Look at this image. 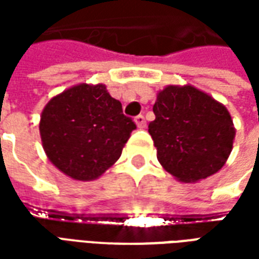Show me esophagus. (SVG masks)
<instances>
[{
	"label": "esophagus",
	"mask_w": 259,
	"mask_h": 259,
	"mask_svg": "<svg viewBox=\"0 0 259 259\" xmlns=\"http://www.w3.org/2000/svg\"><path fill=\"white\" fill-rule=\"evenodd\" d=\"M135 122L139 129H144V127H146L147 122H146V118H144L143 115H137V116L135 118Z\"/></svg>",
	"instance_id": "esophagus-1"
}]
</instances>
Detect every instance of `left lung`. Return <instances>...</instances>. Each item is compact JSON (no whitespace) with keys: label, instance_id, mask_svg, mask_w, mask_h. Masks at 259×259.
<instances>
[{"label":"left lung","instance_id":"left-lung-1","mask_svg":"<svg viewBox=\"0 0 259 259\" xmlns=\"http://www.w3.org/2000/svg\"><path fill=\"white\" fill-rule=\"evenodd\" d=\"M148 124L159 163L180 182L217 174L232 151L233 120L228 109L193 85L158 93Z\"/></svg>","mask_w":259,"mask_h":259}]
</instances>
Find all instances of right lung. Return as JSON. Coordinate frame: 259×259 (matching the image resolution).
Segmentation results:
<instances>
[{"mask_svg": "<svg viewBox=\"0 0 259 259\" xmlns=\"http://www.w3.org/2000/svg\"><path fill=\"white\" fill-rule=\"evenodd\" d=\"M137 126L104 84H79L54 97L40 135L50 161L76 180H93L118 161Z\"/></svg>", "mask_w": 259, "mask_h": 259, "instance_id": "obj_1", "label": "right lung"}]
</instances>
